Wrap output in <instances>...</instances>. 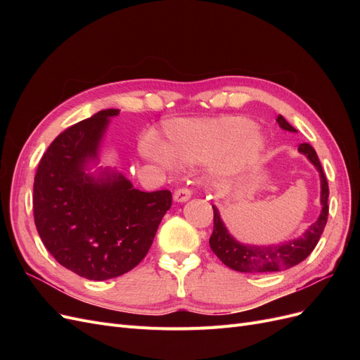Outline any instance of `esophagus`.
<instances>
[{"instance_id": "obj_1", "label": "esophagus", "mask_w": 360, "mask_h": 360, "mask_svg": "<svg viewBox=\"0 0 360 360\" xmlns=\"http://www.w3.org/2000/svg\"><path fill=\"white\" fill-rule=\"evenodd\" d=\"M191 197H192V192L188 188H180L174 192V201L177 202H186L188 200H191Z\"/></svg>"}]
</instances>
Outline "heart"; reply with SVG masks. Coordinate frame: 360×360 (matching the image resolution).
I'll list each match as a JSON object with an SVG mask.
<instances>
[{"label": "heart", "instance_id": "heart-1", "mask_svg": "<svg viewBox=\"0 0 360 360\" xmlns=\"http://www.w3.org/2000/svg\"><path fill=\"white\" fill-rule=\"evenodd\" d=\"M266 138L245 117L176 118L165 124L160 150L165 159L180 165L209 162L213 176L228 180L240 176L264 153ZM150 155L160 158L155 147Z\"/></svg>", "mask_w": 360, "mask_h": 360}]
</instances>
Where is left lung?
Returning <instances> with one entry per match:
<instances>
[{"mask_svg": "<svg viewBox=\"0 0 360 360\" xmlns=\"http://www.w3.org/2000/svg\"><path fill=\"white\" fill-rule=\"evenodd\" d=\"M276 122L281 129L288 130V132H297L287 120L278 115ZM299 151L302 155L308 158L312 165L317 168L320 172V184H321V213L319 219L315 221L303 236L288 240L279 245H270V246H255V245H245L237 242L236 238L228 233L224 221L221 219L219 210L213 207V233L210 237V248L216 257L219 258L225 266L236 271H243V274H267V271H281L287 270L292 266H296L307 258L314 248L317 246L323 230L328 222L329 214V186L328 180L321 168V163L319 160L317 153L309 144H300Z\"/></svg>", "mask_w": 360, "mask_h": 360, "instance_id": "8db88e82", "label": "left lung"}]
</instances>
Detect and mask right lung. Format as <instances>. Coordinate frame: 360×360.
Returning a JSON list of instances; mask_svg holds the SVG:
<instances>
[{
  "instance_id": "obj_1",
  "label": "right lung",
  "mask_w": 360,
  "mask_h": 360,
  "mask_svg": "<svg viewBox=\"0 0 360 360\" xmlns=\"http://www.w3.org/2000/svg\"><path fill=\"white\" fill-rule=\"evenodd\" d=\"M118 114L103 110L64 130L34 177L32 210L43 245L61 266L93 281L136 267L172 202L169 191L135 189L117 171L90 172L110 120Z\"/></svg>"
}]
</instances>
